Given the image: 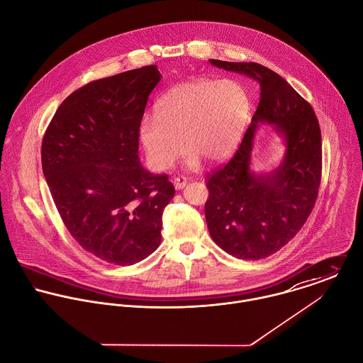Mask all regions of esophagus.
I'll use <instances>...</instances> for the list:
<instances>
[{
  "mask_svg": "<svg viewBox=\"0 0 363 363\" xmlns=\"http://www.w3.org/2000/svg\"><path fill=\"white\" fill-rule=\"evenodd\" d=\"M173 183H174L176 190H182L187 184V179L184 176H179V177H174Z\"/></svg>",
  "mask_w": 363,
  "mask_h": 363,
  "instance_id": "34e87169",
  "label": "esophagus"
}]
</instances>
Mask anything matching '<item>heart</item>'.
Listing matches in <instances>:
<instances>
[{"label":"heart","instance_id":"b5f03b06","mask_svg":"<svg viewBox=\"0 0 363 363\" xmlns=\"http://www.w3.org/2000/svg\"><path fill=\"white\" fill-rule=\"evenodd\" d=\"M252 114L246 88L233 79H194L169 89L156 116L140 123V141L156 170H167L189 150L184 164L194 170L201 159L219 162L239 144ZM185 143H182V138Z\"/></svg>","mask_w":363,"mask_h":363}]
</instances>
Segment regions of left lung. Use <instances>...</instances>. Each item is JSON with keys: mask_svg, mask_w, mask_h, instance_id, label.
I'll return each instance as SVG.
<instances>
[{"mask_svg": "<svg viewBox=\"0 0 363 363\" xmlns=\"http://www.w3.org/2000/svg\"><path fill=\"white\" fill-rule=\"evenodd\" d=\"M225 71L257 81L259 104L235 156L208 176V230L228 255L265 259L301 230L314 207L321 179V133L308 104L282 77L257 62L209 60ZM259 123L283 138L286 154L269 172L251 169Z\"/></svg>", "mask_w": 363, "mask_h": 363, "instance_id": "8db88e82", "label": "left lung"}]
</instances>
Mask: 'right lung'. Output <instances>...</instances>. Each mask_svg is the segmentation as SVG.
<instances>
[{
	"instance_id": "add662e5",
	"label": "right lung",
	"mask_w": 363,
	"mask_h": 363,
	"mask_svg": "<svg viewBox=\"0 0 363 363\" xmlns=\"http://www.w3.org/2000/svg\"><path fill=\"white\" fill-rule=\"evenodd\" d=\"M160 78L147 65L77 89L43 137V174L57 211L72 238L106 262L133 265L160 245L174 187L138 155L140 123Z\"/></svg>"
}]
</instances>
